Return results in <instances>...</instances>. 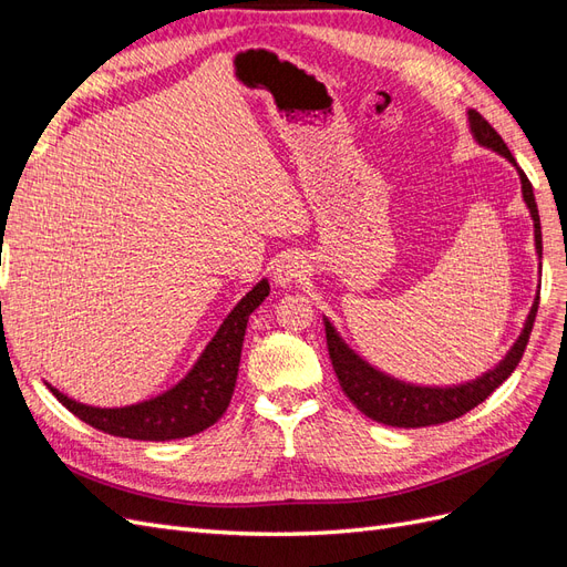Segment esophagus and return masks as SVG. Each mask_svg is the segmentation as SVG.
<instances>
[{"label":"esophagus","instance_id":"1","mask_svg":"<svg viewBox=\"0 0 567 567\" xmlns=\"http://www.w3.org/2000/svg\"><path fill=\"white\" fill-rule=\"evenodd\" d=\"M302 274H305V260L298 252H284L279 255L277 265H274V281H277V286L296 284L300 281Z\"/></svg>","mask_w":567,"mask_h":567}]
</instances>
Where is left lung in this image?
<instances>
[{
	"label": "left lung",
	"mask_w": 567,
	"mask_h": 567,
	"mask_svg": "<svg viewBox=\"0 0 567 567\" xmlns=\"http://www.w3.org/2000/svg\"><path fill=\"white\" fill-rule=\"evenodd\" d=\"M468 120H471V132L477 144L502 153L508 163L516 165L520 184H523V198L527 203L532 219H535V241H537V252L542 257L539 210H537L535 192H532L527 175L518 167L516 158H513V153L504 144L499 132H496L483 115L477 111H468ZM537 307H539V293L527 315L520 338L513 342V348L502 359L499 367H494L492 371L483 373L480 379L471 383L454 385V388H423V385H411V383L392 379V375H385L383 371L367 364L362 357L354 354V350H350L346 342H342V338L336 333L331 321H323L326 346H329V357L342 392L348 394L350 402L362 411L364 416L385 425H394V427L437 425V423L454 421L466 414V411H471L473 406L483 404L489 394L499 388L513 371H516L518 362L523 359V352L527 348L532 326H535Z\"/></svg>",
	"instance_id": "1"
}]
</instances>
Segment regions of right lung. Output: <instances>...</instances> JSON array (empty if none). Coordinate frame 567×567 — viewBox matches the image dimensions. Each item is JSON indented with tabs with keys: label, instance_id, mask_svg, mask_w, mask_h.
<instances>
[{
	"label": "right lung",
	"instance_id": "1",
	"mask_svg": "<svg viewBox=\"0 0 567 567\" xmlns=\"http://www.w3.org/2000/svg\"><path fill=\"white\" fill-rule=\"evenodd\" d=\"M267 296L269 284L262 279L221 321L215 338L203 350L196 367L184 375V381L158 394V398L132 406L99 409L65 398L63 392L51 385L49 390L80 421L115 437L165 442L196 435L210 427L227 411L236 388L248 317Z\"/></svg>",
	"mask_w": 567,
	"mask_h": 567
}]
</instances>
